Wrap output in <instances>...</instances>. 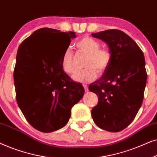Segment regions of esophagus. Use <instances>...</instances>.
Wrapping results in <instances>:
<instances>
[{
  "label": "esophagus",
  "instance_id": "34e87169",
  "mask_svg": "<svg viewBox=\"0 0 157 157\" xmlns=\"http://www.w3.org/2000/svg\"><path fill=\"white\" fill-rule=\"evenodd\" d=\"M83 88H84L85 91H89V88H88V86H87V85L83 84Z\"/></svg>",
  "mask_w": 157,
  "mask_h": 157
}]
</instances>
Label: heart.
Here are the masks:
<instances>
[{
    "instance_id": "heart-1",
    "label": "heart",
    "mask_w": 157,
    "mask_h": 157,
    "mask_svg": "<svg viewBox=\"0 0 157 157\" xmlns=\"http://www.w3.org/2000/svg\"><path fill=\"white\" fill-rule=\"evenodd\" d=\"M76 46L81 52L88 54L86 61V69L76 71L72 75V79L78 83H89L95 80L99 74H104L110 65L111 53L104 48H100V43L94 38L86 36L77 41ZM73 52L71 48L66 49L61 56V67L68 74L74 71Z\"/></svg>"
}]
</instances>
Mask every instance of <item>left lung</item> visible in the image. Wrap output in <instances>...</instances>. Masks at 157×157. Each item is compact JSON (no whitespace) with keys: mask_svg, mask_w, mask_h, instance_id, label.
I'll return each instance as SVG.
<instances>
[{"mask_svg":"<svg viewBox=\"0 0 157 157\" xmlns=\"http://www.w3.org/2000/svg\"><path fill=\"white\" fill-rule=\"evenodd\" d=\"M108 45L111 61L89 91L98 96V104L91 111L98 127L119 132L127 127L141 108L147 80L145 59L136 43L117 29L92 33Z\"/></svg>","mask_w":157,"mask_h":157,"instance_id":"obj_1","label":"left lung"}]
</instances>
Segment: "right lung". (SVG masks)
<instances>
[{
  "instance_id": "right-lung-1",
  "label": "right lung",
  "mask_w": 157,
  "mask_h": 157,
  "mask_svg": "<svg viewBox=\"0 0 157 157\" xmlns=\"http://www.w3.org/2000/svg\"><path fill=\"white\" fill-rule=\"evenodd\" d=\"M76 37L49 28L34 31L18 47L13 78L16 101L28 122L41 132L66 125L84 94L61 67V56Z\"/></svg>"
}]
</instances>
